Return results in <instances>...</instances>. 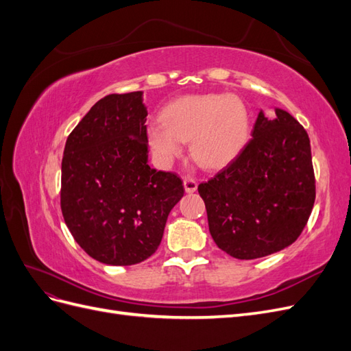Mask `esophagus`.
<instances>
[{
  "instance_id": "1",
  "label": "esophagus",
  "mask_w": 351,
  "mask_h": 351,
  "mask_svg": "<svg viewBox=\"0 0 351 351\" xmlns=\"http://www.w3.org/2000/svg\"><path fill=\"white\" fill-rule=\"evenodd\" d=\"M183 186H184L186 193H193V192H196V190H197V182H196L195 178H192V177H186L183 180Z\"/></svg>"
}]
</instances>
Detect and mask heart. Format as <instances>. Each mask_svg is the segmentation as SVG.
<instances>
[{"label":"heart","mask_w":351,"mask_h":351,"mask_svg":"<svg viewBox=\"0 0 351 351\" xmlns=\"http://www.w3.org/2000/svg\"><path fill=\"white\" fill-rule=\"evenodd\" d=\"M162 121L147 125L151 149L167 165L190 141V154L204 168L228 164L244 146L250 130L249 111L234 95H186L167 104Z\"/></svg>","instance_id":"b5f03b06"}]
</instances>
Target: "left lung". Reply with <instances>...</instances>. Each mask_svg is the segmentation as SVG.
Here are the masks:
<instances>
[{
	"label": "left lung",
	"instance_id": "1",
	"mask_svg": "<svg viewBox=\"0 0 351 351\" xmlns=\"http://www.w3.org/2000/svg\"><path fill=\"white\" fill-rule=\"evenodd\" d=\"M199 195L217 246L236 259H258L290 246L315 204L311 141L293 115L259 111L252 137Z\"/></svg>",
	"mask_w": 351,
	"mask_h": 351
}]
</instances>
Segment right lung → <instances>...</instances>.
I'll return each mask as SVG.
<instances>
[{"mask_svg": "<svg viewBox=\"0 0 351 351\" xmlns=\"http://www.w3.org/2000/svg\"><path fill=\"white\" fill-rule=\"evenodd\" d=\"M143 92L99 99L70 133L61 162V210L90 258L114 267L156 252L168 214L183 197L174 173L147 164Z\"/></svg>", "mask_w": 351, "mask_h": 351, "instance_id": "add662e5", "label": "right lung"}]
</instances>
